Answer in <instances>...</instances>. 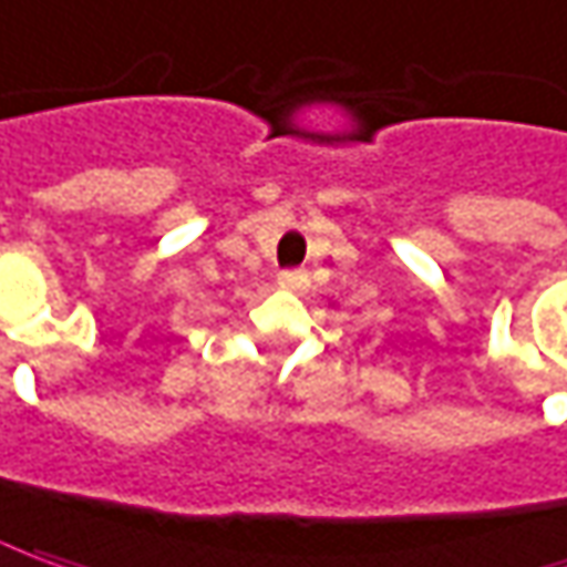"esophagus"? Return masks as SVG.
I'll list each match as a JSON object with an SVG mask.
<instances>
[{"label": "esophagus", "mask_w": 567, "mask_h": 567, "mask_svg": "<svg viewBox=\"0 0 567 567\" xmlns=\"http://www.w3.org/2000/svg\"><path fill=\"white\" fill-rule=\"evenodd\" d=\"M279 285L288 291H303L310 285V276L303 269H285V272H279Z\"/></svg>", "instance_id": "34e87169"}]
</instances>
